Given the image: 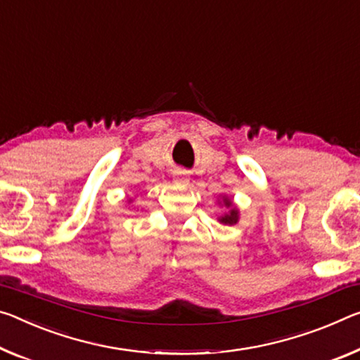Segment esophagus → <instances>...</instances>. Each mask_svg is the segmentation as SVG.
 Here are the masks:
<instances>
[{
	"mask_svg": "<svg viewBox=\"0 0 360 360\" xmlns=\"http://www.w3.org/2000/svg\"><path fill=\"white\" fill-rule=\"evenodd\" d=\"M173 182L176 186H187L189 184V178L184 173H176L173 176Z\"/></svg>",
	"mask_w": 360,
	"mask_h": 360,
	"instance_id": "obj_1",
	"label": "esophagus"
}]
</instances>
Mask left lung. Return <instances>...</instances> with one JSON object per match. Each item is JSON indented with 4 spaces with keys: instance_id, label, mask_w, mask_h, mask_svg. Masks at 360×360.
<instances>
[{
    "instance_id": "8db88e82",
    "label": "left lung",
    "mask_w": 360,
    "mask_h": 360,
    "mask_svg": "<svg viewBox=\"0 0 360 360\" xmlns=\"http://www.w3.org/2000/svg\"><path fill=\"white\" fill-rule=\"evenodd\" d=\"M222 205H224V207L229 210V211H226V213L221 216L219 222H222V224H227V226L237 224V221H238V210L233 207V203H232L231 198L222 197Z\"/></svg>"
}]
</instances>
